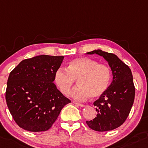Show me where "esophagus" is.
I'll list each match as a JSON object with an SVG mask.
<instances>
[{"label": "esophagus", "mask_w": 148, "mask_h": 148, "mask_svg": "<svg viewBox=\"0 0 148 148\" xmlns=\"http://www.w3.org/2000/svg\"><path fill=\"white\" fill-rule=\"evenodd\" d=\"M76 105L79 106L80 107H85L86 106V105H84V104H82V103H75Z\"/></svg>", "instance_id": "1"}]
</instances>
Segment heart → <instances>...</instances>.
Returning <instances> with one entry per match:
<instances>
[{
    "label": "heart",
    "mask_w": 148,
    "mask_h": 148,
    "mask_svg": "<svg viewBox=\"0 0 148 148\" xmlns=\"http://www.w3.org/2000/svg\"><path fill=\"white\" fill-rule=\"evenodd\" d=\"M111 78V69L107 65L87 57H79L68 63L66 70H57L54 81L65 96L69 94L75 81H78L79 86L73 90L71 96L77 101H82L89 96L91 99L101 96L108 89Z\"/></svg>",
    "instance_id": "b5f03b06"
}]
</instances>
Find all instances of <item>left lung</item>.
<instances>
[{
  "instance_id": "obj_1",
  "label": "left lung",
  "mask_w": 148,
  "mask_h": 148,
  "mask_svg": "<svg viewBox=\"0 0 148 148\" xmlns=\"http://www.w3.org/2000/svg\"><path fill=\"white\" fill-rule=\"evenodd\" d=\"M103 57L111 67L113 81L107 91L94 101L98 112L96 117L86 121L88 126L96 131L112 130L125 121L135 99L133 75L129 66L114 54L95 49L87 52Z\"/></svg>"
}]
</instances>
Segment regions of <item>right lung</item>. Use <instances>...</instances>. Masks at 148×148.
I'll list each match as a JSON object with an SVG mask.
<instances>
[{
	"mask_svg": "<svg viewBox=\"0 0 148 148\" xmlns=\"http://www.w3.org/2000/svg\"><path fill=\"white\" fill-rule=\"evenodd\" d=\"M63 60V56H36L23 60L10 73L6 103L14 121L24 130H49L63 107L71 102L54 84Z\"/></svg>",
	"mask_w": 148,
	"mask_h": 148,
	"instance_id": "obj_1",
	"label": "right lung"
}]
</instances>
